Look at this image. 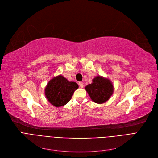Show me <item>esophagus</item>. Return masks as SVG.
<instances>
[{
	"label": "esophagus",
	"instance_id": "esophagus-1",
	"mask_svg": "<svg viewBox=\"0 0 158 158\" xmlns=\"http://www.w3.org/2000/svg\"><path fill=\"white\" fill-rule=\"evenodd\" d=\"M79 85L80 88H82L84 87V85H83V83H82V82H79Z\"/></svg>",
	"mask_w": 158,
	"mask_h": 158
}]
</instances>
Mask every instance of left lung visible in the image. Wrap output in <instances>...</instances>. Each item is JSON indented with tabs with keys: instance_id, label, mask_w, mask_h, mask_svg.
Listing matches in <instances>:
<instances>
[{
	"instance_id": "1",
	"label": "left lung",
	"mask_w": 158,
	"mask_h": 158,
	"mask_svg": "<svg viewBox=\"0 0 158 158\" xmlns=\"http://www.w3.org/2000/svg\"><path fill=\"white\" fill-rule=\"evenodd\" d=\"M85 89L94 102L103 104L113 95L114 87L108 78L98 76L93 79L92 83L88 85Z\"/></svg>"
}]
</instances>
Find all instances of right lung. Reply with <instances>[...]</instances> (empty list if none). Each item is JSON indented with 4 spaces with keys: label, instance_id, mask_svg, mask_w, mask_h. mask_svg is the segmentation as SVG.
Returning a JSON list of instances; mask_svg holds the SVG:
<instances>
[{
    "label": "right lung",
    "instance_id": "1",
    "mask_svg": "<svg viewBox=\"0 0 158 158\" xmlns=\"http://www.w3.org/2000/svg\"><path fill=\"white\" fill-rule=\"evenodd\" d=\"M79 88L75 82L69 81L62 75L50 80L45 89L47 101L55 107H61L67 104L73 94Z\"/></svg>",
    "mask_w": 158,
    "mask_h": 158
}]
</instances>
